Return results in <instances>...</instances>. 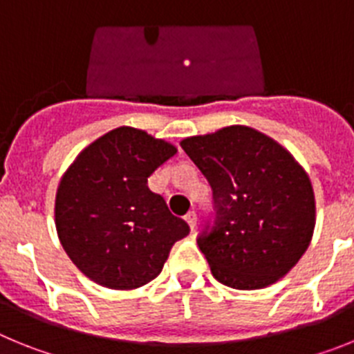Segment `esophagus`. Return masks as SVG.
I'll return each instance as SVG.
<instances>
[{"label": "esophagus", "mask_w": 354, "mask_h": 354, "mask_svg": "<svg viewBox=\"0 0 354 354\" xmlns=\"http://www.w3.org/2000/svg\"><path fill=\"white\" fill-rule=\"evenodd\" d=\"M184 220L187 221V225H189V228H192V232H193V230H195V227H196V212L189 211L186 216H184Z\"/></svg>", "instance_id": "34e87169"}]
</instances>
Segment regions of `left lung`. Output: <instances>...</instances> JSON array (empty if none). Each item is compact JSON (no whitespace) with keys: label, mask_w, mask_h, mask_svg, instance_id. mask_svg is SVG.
<instances>
[{"label":"left lung","mask_w":354,"mask_h":354,"mask_svg":"<svg viewBox=\"0 0 354 354\" xmlns=\"http://www.w3.org/2000/svg\"><path fill=\"white\" fill-rule=\"evenodd\" d=\"M212 189L196 243L218 282L252 290L292 270L312 239L310 179L270 136L230 126L180 142Z\"/></svg>","instance_id":"obj_1"}]
</instances>
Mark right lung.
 <instances>
[{
    "mask_svg": "<svg viewBox=\"0 0 354 354\" xmlns=\"http://www.w3.org/2000/svg\"><path fill=\"white\" fill-rule=\"evenodd\" d=\"M177 149L145 131L118 127L88 145L62 177L55 218L77 270L108 289H136L161 273L189 225L150 192L149 177Z\"/></svg>",
    "mask_w": 354,
    "mask_h": 354,
    "instance_id": "add662e5",
    "label": "right lung"
}]
</instances>
